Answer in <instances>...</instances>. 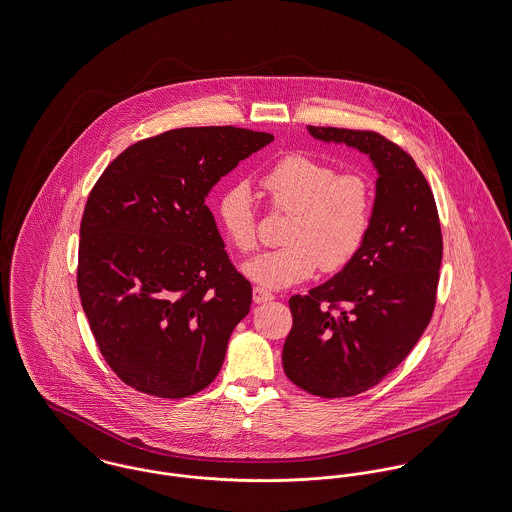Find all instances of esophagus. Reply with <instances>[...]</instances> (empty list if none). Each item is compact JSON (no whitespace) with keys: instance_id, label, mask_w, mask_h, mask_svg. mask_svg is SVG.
I'll list each match as a JSON object with an SVG mask.
<instances>
[{"instance_id":"1","label":"esophagus","mask_w":512,"mask_h":512,"mask_svg":"<svg viewBox=\"0 0 512 512\" xmlns=\"http://www.w3.org/2000/svg\"><path fill=\"white\" fill-rule=\"evenodd\" d=\"M271 300H274V294H272L271 290H267L263 286H255L253 288V301L255 303H267V301Z\"/></svg>"}]
</instances>
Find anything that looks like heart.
Masks as SVG:
<instances>
[{
	"mask_svg": "<svg viewBox=\"0 0 512 512\" xmlns=\"http://www.w3.org/2000/svg\"><path fill=\"white\" fill-rule=\"evenodd\" d=\"M259 185L272 211L290 212L282 249L255 257L243 272L272 288L298 284L321 267L340 271L356 259L373 224L375 191L361 172H336L331 162L288 154L267 168ZM224 238L240 253L257 247V214L247 183L228 185L216 203Z\"/></svg>",
	"mask_w": 512,
	"mask_h": 512,
	"instance_id": "obj_1",
	"label": "heart"
}]
</instances>
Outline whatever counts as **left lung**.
<instances>
[{
	"mask_svg": "<svg viewBox=\"0 0 512 512\" xmlns=\"http://www.w3.org/2000/svg\"><path fill=\"white\" fill-rule=\"evenodd\" d=\"M307 129L369 154L379 174L371 232L356 259L290 298L286 377L315 396L344 398L381 383L420 340L437 298L443 236L433 191L408 152L375 131Z\"/></svg>",
	"mask_w": 512,
	"mask_h": 512,
	"instance_id": "obj_1",
	"label": "left lung"
}]
</instances>
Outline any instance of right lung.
Listing matches in <instances>:
<instances>
[{
    "label": "right lung",
    "instance_id": "right-lung-1",
    "mask_svg": "<svg viewBox=\"0 0 512 512\" xmlns=\"http://www.w3.org/2000/svg\"><path fill=\"white\" fill-rule=\"evenodd\" d=\"M272 139L232 125L172 129L127 147L94 183L77 288L100 354L135 391L185 398L218 375L251 284L205 199Z\"/></svg>",
    "mask_w": 512,
    "mask_h": 512
}]
</instances>
